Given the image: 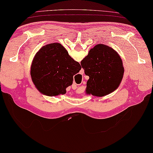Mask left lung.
Instances as JSON below:
<instances>
[{"instance_id":"1","label":"left lung","mask_w":153,"mask_h":153,"mask_svg":"<svg viewBox=\"0 0 153 153\" xmlns=\"http://www.w3.org/2000/svg\"><path fill=\"white\" fill-rule=\"evenodd\" d=\"M85 75L89 76L86 93L103 97L119 87L124 68L116 51L103 44L92 48L81 62Z\"/></svg>"}]
</instances>
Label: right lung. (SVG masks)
<instances>
[{"mask_svg": "<svg viewBox=\"0 0 153 153\" xmlns=\"http://www.w3.org/2000/svg\"><path fill=\"white\" fill-rule=\"evenodd\" d=\"M81 69V65L68 54L60 43L41 48L35 55L31 66L33 83L40 92L48 96L65 94L72 85L73 76Z\"/></svg>", "mask_w": 153, "mask_h": 153, "instance_id": "right-lung-1", "label": "right lung"}]
</instances>
